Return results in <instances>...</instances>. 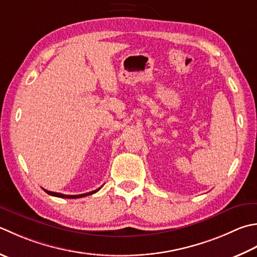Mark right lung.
I'll return each mask as SVG.
<instances>
[{"label": "right lung", "instance_id": "add662e5", "mask_svg": "<svg viewBox=\"0 0 257 257\" xmlns=\"http://www.w3.org/2000/svg\"><path fill=\"white\" fill-rule=\"evenodd\" d=\"M101 188V187H100ZM99 188V189H100ZM99 189H95V190H93V192H90V193H85V194H81V195H63V194H60V193H54V192H49V190H47V189H44L43 188V190L47 194H49V195H51V196H55V197H61V198H80V197H85V196H89V195H91V194H94V193H97Z\"/></svg>", "mask_w": 257, "mask_h": 257}]
</instances>
